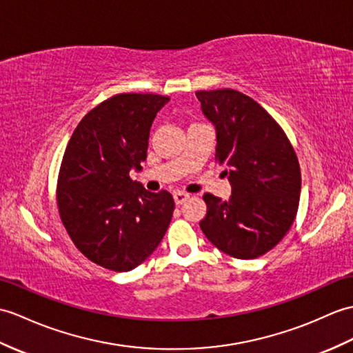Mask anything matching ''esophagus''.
<instances>
[{
	"mask_svg": "<svg viewBox=\"0 0 353 353\" xmlns=\"http://www.w3.org/2000/svg\"><path fill=\"white\" fill-rule=\"evenodd\" d=\"M173 196H174L176 204H182V203H185L188 199H190V194L182 192V191H177V192H174Z\"/></svg>",
	"mask_w": 353,
	"mask_h": 353,
	"instance_id": "obj_1",
	"label": "esophagus"
}]
</instances>
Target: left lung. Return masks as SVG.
Returning a JSON list of instances; mask_svg holds the SVG:
<instances>
[{"label":"left lung","mask_w":353,"mask_h":353,"mask_svg":"<svg viewBox=\"0 0 353 353\" xmlns=\"http://www.w3.org/2000/svg\"><path fill=\"white\" fill-rule=\"evenodd\" d=\"M216 130L215 161L232 185L227 201L204 194L200 227L228 256H263L292 227L299 206L301 170L280 125L250 96L232 88L196 92Z\"/></svg>","instance_id":"1"}]
</instances>
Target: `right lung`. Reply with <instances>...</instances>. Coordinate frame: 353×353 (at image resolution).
Returning <instances> with one entry per match:
<instances>
[{"mask_svg": "<svg viewBox=\"0 0 353 353\" xmlns=\"http://www.w3.org/2000/svg\"><path fill=\"white\" fill-rule=\"evenodd\" d=\"M170 97L123 93L79 121L65 147L57 188L63 224L93 263L128 272L157 250L174 210L173 195L129 177L141 170L157 114Z\"/></svg>", "mask_w": 353, "mask_h": 353, "instance_id": "add662e5", "label": "right lung"}]
</instances>
